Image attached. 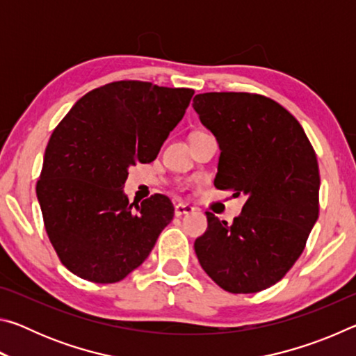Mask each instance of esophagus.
<instances>
[{"label":"esophagus","mask_w":356,"mask_h":356,"mask_svg":"<svg viewBox=\"0 0 356 356\" xmlns=\"http://www.w3.org/2000/svg\"><path fill=\"white\" fill-rule=\"evenodd\" d=\"M193 210H195V209H193L191 206H188V204L179 202V204H176V206H174V215L182 216V215H186V213H191Z\"/></svg>","instance_id":"obj_1"}]
</instances>
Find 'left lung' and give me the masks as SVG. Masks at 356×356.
<instances>
[{"mask_svg": "<svg viewBox=\"0 0 356 356\" xmlns=\"http://www.w3.org/2000/svg\"><path fill=\"white\" fill-rule=\"evenodd\" d=\"M193 108L221 150L215 186L246 196L232 225L207 212L197 261L227 292L264 291L291 270L318 218L314 149L298 120L264 95L197 94Z\"/></svg>", "mask_w": 356, "mask_h": 356, "instance_id": "obj_1", "label": "left lung"}]
</instances>
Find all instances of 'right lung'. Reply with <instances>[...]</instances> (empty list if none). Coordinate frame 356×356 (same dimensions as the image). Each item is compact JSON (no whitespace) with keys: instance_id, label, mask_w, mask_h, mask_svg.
Listing matches in <instances>:
<instances>
[{"instance_id":"right-lung-1","label":"right lung","mask_w":356,"mask_h":356,"mask_svg":"<svg viewBox=\"0 0 356 356\" xmlns=\"http://www.w3.org/2000/svg\"><path fill=\"white\" fill-rule=\"evenodd\" d=\"M193 94L114 81L83 95L53 131L35 193L48 238L74 275L108 284L146 261L174 207L154 195L134 209L124 185L130 166L155 160Z\"/></svg>"}]
</instances>
